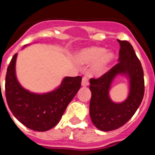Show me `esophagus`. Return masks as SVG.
<instances>
[{
  "instance_id": "obj_1",
  "label": "esophagus",
  "mask_w": 155,
  "mask_h": 155,
  "mask_svg": "<svg viewBox=\"0 0 155 155\" xmlns=\"http://www.w3.org/2000/svg\"><path fill=\"white\" fill-rule=\"evenodd\" d=\"M81 84H82L83 87H87V85L89 84V81H88V78L87 77H83L82 82H81Z\"/></svg>"
}]
</instances>
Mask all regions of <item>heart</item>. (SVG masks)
I'll return each instance as SVG.
<instances>
[{
    "label": "heart",
    "mask_w": 155,
    "mask_h": 155,
    "mask_svg": "<svg viewBox=\"0 0 155 155\" xmlns=\"http://www.w3.org/2000/svg\"><path fill=\"white\" fill-rule=\"evenodd\" d=\"M114 58L115 54L113 52L105 51L103 47H89L76 52L74 55V61L81 66L88 65L95 61L91 70L92 73L94 75H101L108 70Z\"/></svg>",
    "instance_id": "obj_1"
}]
</instances>
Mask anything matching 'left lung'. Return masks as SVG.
<instances>
[{
    "mask_svg": "<svg viewBox=\"0 0 155 155\" xmlns=\"http://www.w3.org/2000/svg\"><path fill=\"white\" fill-rule=\"evenodd\" d=\"M117 41L120 43L119 63L99 79L90 80V117L95 126L101 131L117 130L125 125L137 111L144 96L142 64L130 42ZM119 75L128 80L129 94L124 102L118 103L110 99L109 91Z\"/></svg>",
    "mask_w": 155,
    "mask_h": 155,
    "instance_id": "1",
    "label": "left lung"
}]
</instances>
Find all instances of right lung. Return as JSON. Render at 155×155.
Returning <instances> with one entry per match:
<instances>
[{
    "mask_svg": "<svg viewBox=\"0 0 155 155\" xmlns=\"http://www.w3.org/2000/svg\"><path fill=\"white\" fill-rule=\"evenodd\" d=\"M17 57L18 54H15L6 73L5 97L8 108L27 128L39 132L47 131L60 120L68 104L80 88L82 78L66 76L58 87L51 92H32L23 87L17 78Z\"/></svg>",
    "mask_w": 155,
    "mask_h": 155,
    "instance_id": "right-lung-1",
    "label": "right lung"
}]
</instances>
